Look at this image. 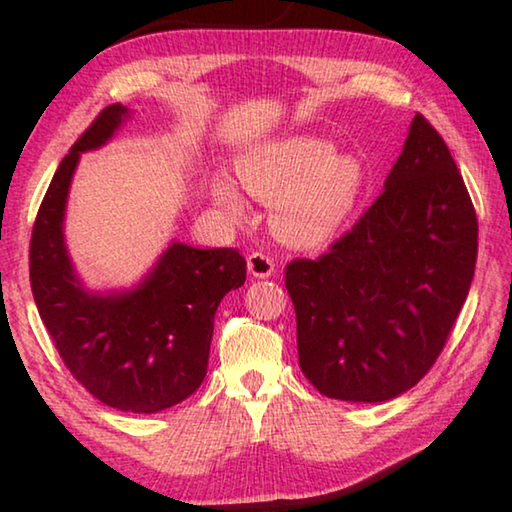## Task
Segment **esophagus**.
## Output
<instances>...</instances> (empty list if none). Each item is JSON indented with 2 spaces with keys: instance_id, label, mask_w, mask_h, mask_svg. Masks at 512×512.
<instances>
[{
  "instance_id": "1",
  "label": "esophagus",
  "mask_w": 512,
  "mask_h": 512,
  "mask_svg": "<svg viewBox=\"0 0 512 512\" xmlns=\"http://www.w3.org/2000/svg\"><path fill=\"white\" fill-rule=\"evenodd\" d=\"M248 271L253 277L273 275V271H275L273 257L268 253H262V250H253V253L248 255Z\"/></svg>"
}]
</instances>
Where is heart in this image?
<instances>
[{"instance_id": "1", "label": "heart", "mask_w": 512, "mask_h": 512, "mask_svg": "<svg viewBox=\"0 0 512 512\" xmlns=\"http://www.w3.org/2000/svg\"><path fill=\"white\" fill-rule=\"evenodd\" d=\"M334 146L318 137H289L248 153L239 162V180L248 194L275 203L277 235L291 244H318L341 228L357 203L363 169L352 155H332ZM225 210L239 212L237 189L228 180L214 185Z\"/></svg>"}]
</instances>
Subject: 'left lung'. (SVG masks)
<instances>
[{
	"instance_id": "8db88e82",
	"label": "left lung",
	"mask_w": 512,
	"mask_h": 512,
	"mask_svg": "<svg viewBox=\"0 0 512 512\" xmlns=\"http://www.w3.org/2000/svg\"><path fill=\"white\" fill-rule=\"evenodd\" d=\"M476 246L461 171L418 112L375 203L327 253L287 264L309 384L343 402H386L418 384L461 314Z\"/></svg>"
}]
</instances>
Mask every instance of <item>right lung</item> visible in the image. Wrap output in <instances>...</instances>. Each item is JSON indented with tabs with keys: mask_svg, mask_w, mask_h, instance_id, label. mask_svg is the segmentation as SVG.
<instances>
[{
	"mask_svg": "<svg viewBox=\"0 0 512 512\" xmlns=\"http://www.w3.org/2000/svg\"><path fill=\"white\" fill-rule=\"evenodd\" d=\"M126 112L121 103L103 108L58 164L33 223L29 277L38 314L74 379L112 409L155 413L201 386L216 307L246 282V259L237 248L173 244L131 293L81 289L63 244L69 180L79 155L112 137Z\"/></svg>",
	"mask_w": 512,
	"mask_h": 512,
	"instance_id": "right-lung-1",
	"label": "right lung"
}]
</instances>
